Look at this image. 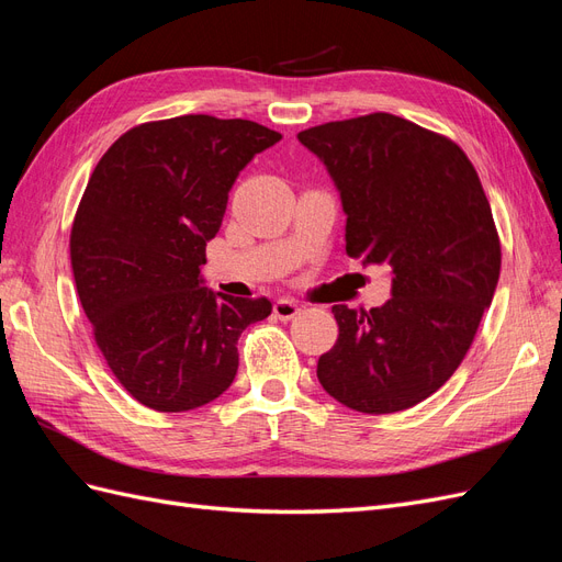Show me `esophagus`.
Masks as SVG:
<instances>
[{"label":"esophagus","instance_id":"34e87169","mask_svg":"<svg viewBox=\"0 0 562 562\" xmlns=\"http://www.w3.org/2000/svg\"><path fill=\"white\" fill-rule=\"evenodd\" d=\"M300 314V304L295 300H277L274 302V316L281 321H291Z\"/></svg>","mask_w":562,"mask_h":562}]
</instances>
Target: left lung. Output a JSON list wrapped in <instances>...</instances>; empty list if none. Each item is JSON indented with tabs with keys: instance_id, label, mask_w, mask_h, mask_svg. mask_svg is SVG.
Returning <instances> with one entry per match:
<instances>
[{
	"instance_id": "8db88e82",
	"label": "left lung",
	"mask_w": 562,
	"mask_h": 562,
	"mask_svg": "<svg viewBox=\"0 0 562 562\" xmlns=\"http://www.w3.org/2000/svg\"><path fill=\"white\" fill-rule=\"evenodd\" d=\"M347 213V255L391 267L382 307L335 304L321 386L351 411H407L464 361L499 281L502 246L483 184L457 143L372 112L297 133Z\"/></svg>"
}]
</instances>
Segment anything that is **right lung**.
I'll list each match as a JSON object with an SVG mask.
<instances>
[{"label": "right lung", "mask_w": 562, "mask_h": 562, "mask_svg": "<svg viewBox=\"0 0 562 562\" xmlns=\"http://www.w3.org/2000/svg\"><path fill=\"white\" fill-rule=\"evenodd\" d=\"M279 140L248 119L184 114L133 126L93 168L70 234L77 295L112 375L151 411L215 401L241 333L271 314L199 274L236 176Z\"/></svg>", "instance_id": "add662e5"}]
</instances>
